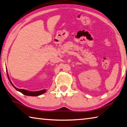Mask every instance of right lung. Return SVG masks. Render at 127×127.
I'll return each instance as SVG.
<instances>
[{"mask_svg":"<svg viewBox=\"0 0 127 127\" xmlns=\"http://www.w3.org/2000/svg\"><path fill=\"white\" fill-rule=\"evenodd\" d=\"M7 76H8V77L9 79V80L10 84H12L13 87H14L17 90L19 91V92L22 93V94H24V95H28V96H38V95H41L42 94H43V93L46 92L45 90H40V91H37V92H30V91H28V90H24V89H19L17 88L16 87H15V86L13 85V84L12 83V82L10 81L8 75H7Z\"/></svg>","mask_w":127,"mask_h":127,"instance_id":"add662e5","label":"right lung"}]
</instances>
